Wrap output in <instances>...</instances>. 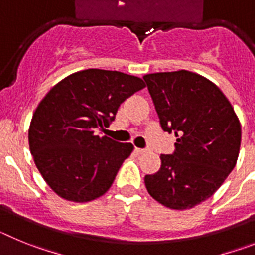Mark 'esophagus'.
Wrapping results in <instances>:
<instances>
[{
  "mask_svg": "<svg viewBox=\"0 0 255 255\" xmlns=\"http://www.w3.org/2000/svg\"><path fill=\"white\" fill-rule=\"evenodd\" d=\"M135 150H136L139 154H144V153H147V149H141V148H135Z\"/></svg>",
  "mask_w": 255,
  "mask_h": 255,
  "instance_id": "esophagus-1",
  "label": "esophagus"
}]
</instances>
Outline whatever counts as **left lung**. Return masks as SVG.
<instances>
[{
    "label": "left lung",
    "instance_id": "1",
    "mask_svg": "<svg viewBox=\"0 0 255 255\" xmlns=\"http://www.w3.org/2000/svg\"><path fill=\"white\" fill-rule=\"evenodd\" d=\"M162 129L176 136L173 154L145 175L148 193L162 206L184 211L215 194L235 167L242 125L220 88L188 70L144 75Z\"/></svg>",
    "mask_w": 255,
    "mask_h": 255
}]
</instances>
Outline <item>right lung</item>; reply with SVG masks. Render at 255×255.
<instances>
[{"mask_svg": "<svg viewBox=\"0 0 255 255\" xmlns=\"http://www.w3.org/2000/svg\"><path fill=\"white\" fill-rule=\"evenodd\" d=\"M144 87L138 76L88 69L62 79L40 101L29 126V148L58 197L85 203L111 188L134 145L96 130L107 128L121 103Z\"/></svg>", "mask_w": 255, "mask_h": 255, "instance_id": "add662e5", "label": "right lung"}]
</instances>
